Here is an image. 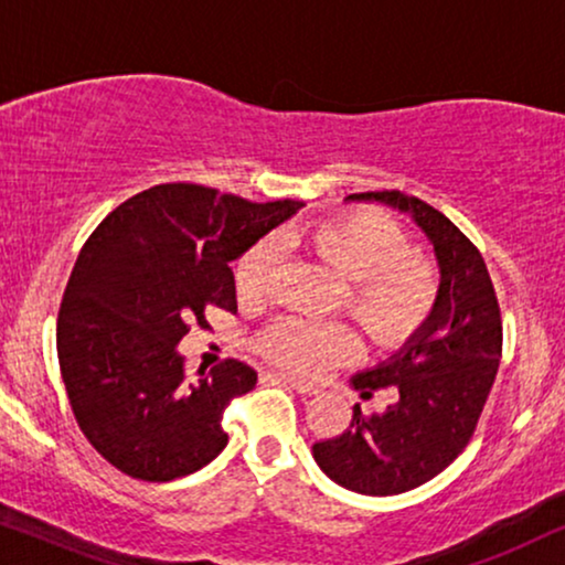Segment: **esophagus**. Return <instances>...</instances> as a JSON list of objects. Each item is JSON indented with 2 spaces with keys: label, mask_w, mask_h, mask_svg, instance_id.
Segmentation results:
<instances>
[{
  "label": "esophagus",
  "mask_w": 565,
  "mask_h": 565,
  "mask_svg": "<svg viewBox=\"0 0 565 565\" xmlns=\"http://www.w3.org/2000/svg\"><path fill=\"white\" fill-rule=\"evenodd\" d=\"M269 377H275V381L288 383L292 391L303 393V396H313V393H319V388H316V385H311V383H303V381H298V377H290V375H285V373H273Z\"/></svg>",
  "instance_id": "34e87169"
}]
</instances>
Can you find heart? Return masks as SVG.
I'll use <instances>...</instances> for the list:
<instances>
[{"mask_svg": "<svg viewBox=\"0 0 565 565\" xmlns=\"http://www.w3.org/2000/svg\"><path fill=\"white\" fill-rule=\"evenodd\" d=\"M306 246L347 280L344 303L381 347H398L419 334L435 311L439 277L412 252L406 231L381 211H352L300 231ZM277 273L275 238H262L236 267V292L244 303L269 298ZM259 350L285 370L316 375L358 358L360 339L342 321L280 316L259 334Z\"/></svg>", "mask_w": 565, "mask_h": 565, "instance_id": "obj_1", "label": "heart"}]
</instances>
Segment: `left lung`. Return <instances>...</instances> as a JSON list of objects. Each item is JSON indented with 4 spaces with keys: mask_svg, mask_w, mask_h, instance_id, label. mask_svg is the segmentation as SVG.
<instances>
[{
    "mask_svg": "<svg viewBox=\"0 0 565 565\" xmlns=\"http://www.w3.org/2000/svg\"><path fill=\"white\" fill-rule=\"evenodd\" d=\"M347 203H381L412 218L439 267L435 311L396 354L352 375L362 398L396 385V404L313 445L331 481L365 497H393L427 483L473 437L501 360V316L481 252L450 218L398 190L358 192Z\"/></svg>",
    "mask_w": 565,
    "mask_h": 565,
    "instance_id": "1",
    "label": "left lung"
}]
</instances>
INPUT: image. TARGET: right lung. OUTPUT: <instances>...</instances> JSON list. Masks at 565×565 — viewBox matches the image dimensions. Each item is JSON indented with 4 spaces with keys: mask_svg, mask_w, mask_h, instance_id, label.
I'll return each mask as SVG.
<instances>
[{
    "mask_svg": "<svg viewBox=\"0 0 565 565\" xmlns=\"http://www.w3.org/2000/svg\"><path fill=\"white\" fill-rule=\"evenodd\" d=\"M300 207L157 184L87 238L61 300L56 350L76 424L110 466L138 481H172L226 447L223 408L254 388L257 373L226 360L188 381L177 344L207 306L236 311L228 262Z\"/></svg>",
    "mask_w": 565,
    "mask_h": 565,
    "instance_id": "right-lung-1",
    "label": "right lung"
}]
</instances>
